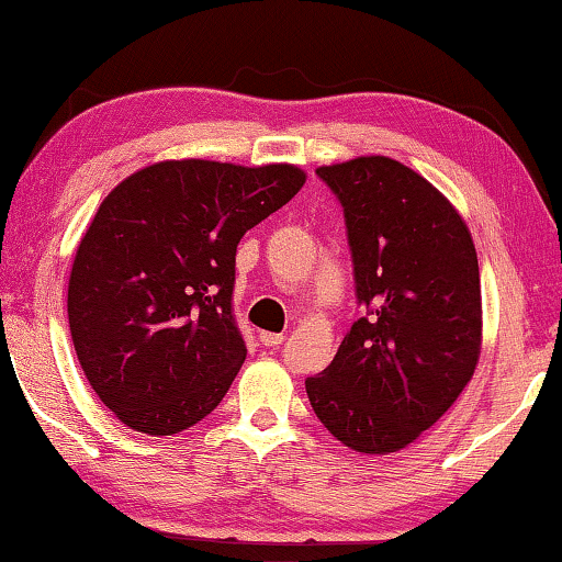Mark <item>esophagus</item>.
<instances>
[{"label": "esophagus", "mask_w": 562, "mask_h": 562, "mask_svg": "<svg viewBox=\"0 0 562 562\" xmlns=\"http://www.w3.org/2000/svg\"><path fill=\"white\" fill-rule=\"evenodd\" d=\"M258 339H261L263 347H279V345H283V339H286V337L273 335V331H261V337H258Z\"/></svg>", "instance_id": "34e87169"}]
</instances>
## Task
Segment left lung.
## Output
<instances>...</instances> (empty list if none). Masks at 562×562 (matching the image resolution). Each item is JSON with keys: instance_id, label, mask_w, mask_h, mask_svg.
<instances>
[{"instance_id": "1", "label": "left lung", "mask_w": 562, "mask_h": 562, "mask_svg": "<svg viewBox=\"0 0 562 562\" xmlns=\"http://www.w3.org/2000/svg\"><path fill=\"white\" fill-rule=\"evenodd\" d=\"M316 175L345 207L368 316L306 380L316 418L347 449L385 457L457 403L482 355V283L457 207L401 161L370 154Z\"/></svg>"}]
</instances>
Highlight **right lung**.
<instances>
[{
  "mask_svg": "<svg viewBox=\"0 0 562 562\" xmlns=\"http://www.w3.org/2000/svg\"><path fill=\"white\" fill-rule=\"evenodd\" d=\"M296 165L167 159L105 194L68 281L72 347L121 423L172 436L217 408L243 360L235 250L304 187Z\"/></svg>",
  "mask_w": 562,
  "mask_h": 562,
  "instance_id": "1",
  "label": "right lung"
}]
</instances>
